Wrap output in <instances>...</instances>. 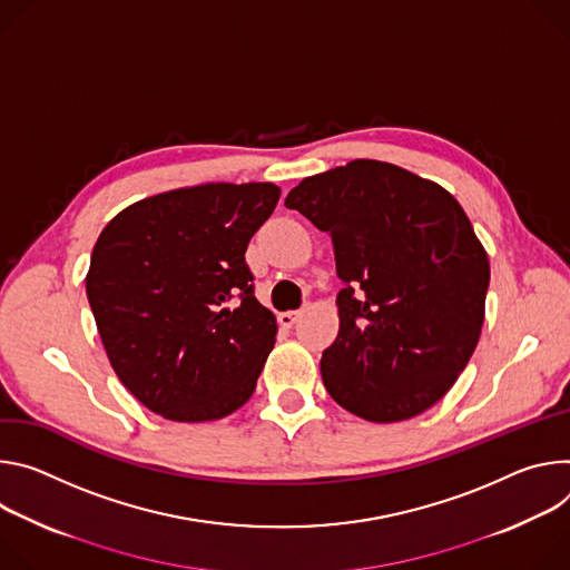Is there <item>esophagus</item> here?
<instances>
[{
	"label": "esophagus",
	"instance_id": "esophagus-1",
	"mask_svg": "<svg viewBox=\"0 0 570 570\" xmlns=\"http://www.w3.org/2000/svg\"><path fill=\"white\" fill-rule=\"evenodd\" d=\"M301 317H303L301 309H287V312H281V314H278V322H281V326L292 328Z\"/></svg>",
	"mask_w": 570,
	"mask_h": 570
}]
</instances>
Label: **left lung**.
Here are the masks:
<instances>
[{"label": "left lung", "mask_w": 570, "mask_h": 570, "mask_svg": "<svg viewBox=\"0 0 570 570\" xmlns=\"http://www.w3.org/2000/svg\"><path fill=\"white\" fill-rule=\"evenodd\" d=\"M333 239L340 335L322 377L373 423L412 419L469 364L484 322L489 258L444 187L381 160L303 178L285 199Z\"/></svg>", "instance_id": "left-lung-1"}]
</instances>
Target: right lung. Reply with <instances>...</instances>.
<instances>
[{
  "instance_id": "right-lung-1",
  "label": "right lung",
  "mask_w": 570,
  "mask_h": 570,
  "mask_svg": "<svg viewBox=\"0 0 570 570\" xmlns=\"http://www.w3.org/2000/svg\"><path fill=\"white\" fill-rule=\"evenodd\" d=\"M278 197L272 183L171 189L101 230L88 301L117 377L151 412L213 421L256 390L278 326L244 253Z\"/></svg>"
}]
</instances>
